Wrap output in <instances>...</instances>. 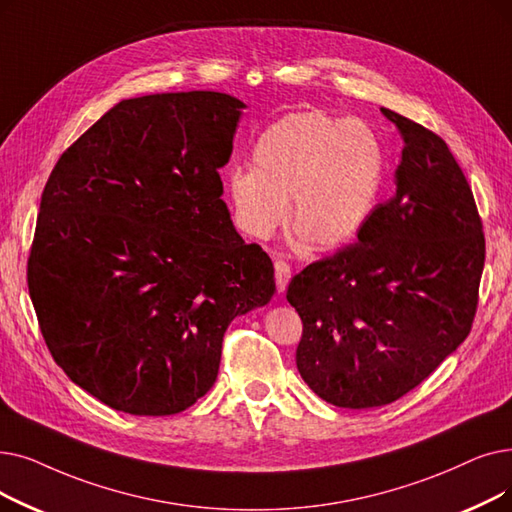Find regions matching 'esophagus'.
Wrapping results in <instances>:
<instances>
[{"label":"esophagus","instance_id":"obj_1","mask_svg":"<svg viewBox=\"0 0 512 512\" xmlns=\"http://www.w3.org/2000/svg\"><path fill=\"white\" fill-rule=\"evenodd\" d=\"M274 270H276V288H278V293H284L286 286H288V280H291V265H288L282 259H276L274 261Z\"/></svg>","mask_w":512,"mask_h":512}]
</instances>
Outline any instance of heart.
<instances>
[{"instance_id":"1","label":"heart","mask_w":512,"mask_h":512,"mask_svg":"<svg viewBox=\"0 0 512 512\" xmlns=\"http://www.w3.org/2000/svg\"><path fill=\"white\" fill-rule=\"evenodd\" d=\"M253 169H234L226 194L253 238H270L288 217L318 249H339L362 230L383 188L385 161L374 133L318 110L272 123L253 146Z\"/></svg>"}]
</instances>
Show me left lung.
I'll return each mask as SVG.
<instances>
[{
    "mask_svg": "<svg viewBox=\"0 0 512 512\" xmlns=\"http://www.w3.org/2000/svg\"><path fill=\"white\" fill-rule=\"evenodd\" d=\"M404 140L395 196L358 242L307 265L286 299L303 322L297 368L324 402H395L469 337L485 261L483 226L448 144L381 108Z\"/></svg>",
    "mask_w": 512,
    "mask_h": 512,
    "instance_id": "left-lung-1",
    "label": "left lung"
}]
</instances>
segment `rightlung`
Instances as JSON below:
<instances>
[{"label": "right lung", "mask_w": 512, "mask_h": 512, "mask_svg": "<svg viewBox=\"0 0 512 512\" xmlns=\"http://www.w3.org/2000/svg\"><path fill=\"white\" fill-rule=\"evenodd\" d=\"M242 108L219 92L121 100L43 188L29 295L56 364L108 408L196 404L230 322L276 291L272 259L221 201Z\"/></svg>", "instance_id": "add662e5"}]
</instances>
